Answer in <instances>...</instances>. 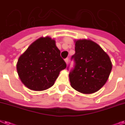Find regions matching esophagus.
Returning a JSON list of instances; mask_svg holds the SVG:
<instances>
[{"label":"esophagus","instance_id":"1","mask_svg":"<svg viewBox=\"0 0 125 125\" xmlns=\"http://www.w3.org/2000/svg\"><path fill=\"white\" fill-rule=\"evenodd\" d=\"M65 62L67 64L68 62H69V58H65Z\"/></svg>","mask_w":125,"mask_h":125}]
</instances>
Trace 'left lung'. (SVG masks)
<instances>
[{
	"instance_id": "1",
	"label": "left lung",
	"mask_w": 125,
	"mask_h": 125,
	"mask_svg": "<svg viewBox=\"0 0 125 125\" xmlns=\"http://www.w3.org/2000/svg\"><path fill=\"white\" fill-rule=\"evenodd\" d=\"M74 42L75 54L71 59L75 65L69 74L71 85L83 94L94 93L109 77L112 67L110 57L91 40H78Z\"/></svg>"
}]
</instances>
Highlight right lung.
<instances>
[{"instance_id":"obj_1","label":"right lung","mask_w":125,"mask_h":125,"mask_svg":"<svg viewBox=\"0 0 125 125\" xmlns=\"http://www.w3.org/2000/svg\"><path fill=\"white\" fill-rule=\"evenodd\" d=\"M66 66L55 40L45 36L34 41L20 56L17 70L21 82L26 87L41 91L53 85L60 72Z\"/></svg>"}]
</instances>
